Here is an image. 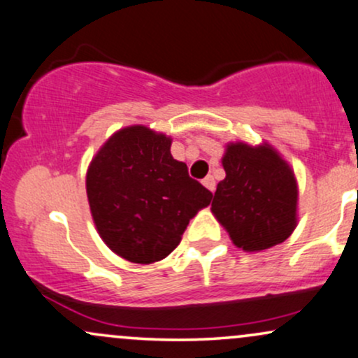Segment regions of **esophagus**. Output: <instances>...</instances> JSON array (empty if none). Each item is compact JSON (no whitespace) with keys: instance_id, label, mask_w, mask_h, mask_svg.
Segmentation results:
<instances>
[{"instance_id":"34e87169","label":"esophagus","mask_w":358,"mask_h":358,"mask_svg":"<svg viewBox=\"0 0 358 358\" xmlns=\"http://www.w3.org/2000/svg\"><path fill=\"white\" fill-rule=\"evenodd\" d=\"M203 185H205V187H207L208 188V190H210L212 193L213 192H215V180H213V176H210V175H208V176H205V178H203V182H202Z\"/></svg>"}]
</instances>
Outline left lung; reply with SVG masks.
<instances>
[{
  "label": "left lung",
  "instance_id": "1",
  "mask_svg": "<svg viewBox=\"0 0 358 358\" xmlns=\"http://www.w3.org/2000/svg\"><path fill=\"white\" fill-rule=\"evenodd\" d=\"M212 213L234 245L261 252L281 244L298 224V182L293 168L269 143H227Z\"/></svg>",
  "mask_w": 358,
  "mask_h": 358
}]
</instances>
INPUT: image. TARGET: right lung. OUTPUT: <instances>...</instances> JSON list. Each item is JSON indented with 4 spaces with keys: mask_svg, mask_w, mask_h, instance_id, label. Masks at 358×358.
<instances>
[{
    "mask_svg": "<svg viewBox=\"0 0 358 358\" xmlns=\"http://www.w3.org/2000/svg\"><path fill=\"white\" fill-rule=\"evenodd\" d=\"M171 138L143 124L121 127L85 175L92 220L104 244L136 264L162 261L212 193L171 156Z\"/></svg>",
    "mask_w": 358,
    "mask_h": 358,
    "instance_id": "1",
    "label": "right lung"
}]
</instances>
